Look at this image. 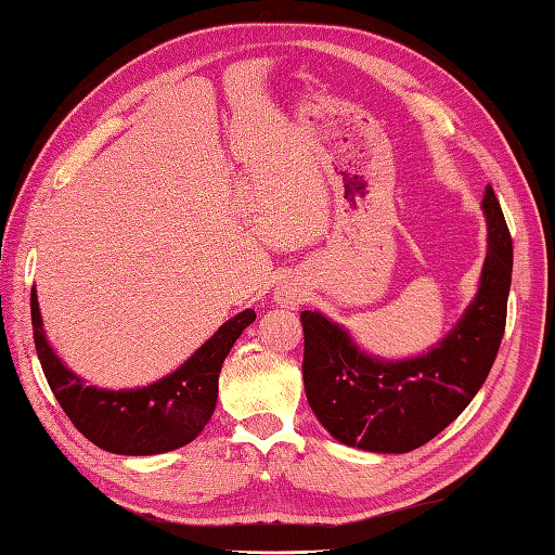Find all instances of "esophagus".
<instances>
[{"label":"esophagus","instance_id":"1","mask_svg":"<svg viewBox=\"0 0 555 555\" xmlns=\"http://www.w3.org/2000/svg\"><path fill=\"white\" fill-rule=\"evenodd\" d=\"M301 301H304V294H301L299 287L282 285V287L278 289V304H282L285 308H296Z\"/></svg>","mask_w":555,"mask_h":555}]
</instances>
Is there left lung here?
I'll list each match as a JSON object with an SVG mask.
<instances>
[{
    "label": "left lung",
    "instance_id": "1",
    "mask_svg": "<svg viewBox=\"0 0 555 555\" xmlns=\"http://www.w3.org/2000/svg\"><path fill=\"white\" fill-rule=\"evenodd\" d=\"M476 299L440 344L408 360L372 358L341 324L304 310V386L310 410L330 436L348 448L404 454L434 440L476 398L494 364L506 327L513 245L492 185Z\"/></svg>",
    "mask_w": 555,
    "mask_h": 555
}]
</instances>
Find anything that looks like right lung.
I'll return each instance as SVG.
<instances>
[{
	"mask_svg": "<svg viewBox=\"0 0 555 555\" xmlns=\"http://www.w3.org/2000/svg\"><path fill=\"white\" fill-rule=\"evenodd\" d=\"M33 334L51 393L75 428L101 450L147 456L179 450L195 440L214 414L219 374L242 330L256 320L251 308L223 322L179 370L143 388L107 390L87 386L53 353L39 315L37 292L30 294Z\"/></svg>",
	"mask_w": 555,
	"mask_h": 555,
	"instance_id": "right-lung-1",
	"label": "right lung"
}]
</instances>
